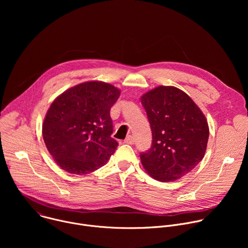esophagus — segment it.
<instances>
[{"instance_id":"1","label":"esophagus","mask_w":248,"mask_h":248,"mask_svg":"<svg viewBox=\"0 0 248 248\" xmlns=\"http://www.w3.org/2000/svg\"><path fill=\"white\" fill-rule=\"evenodd\" d=\"M124 143H126V144H133L134 143V138L131 135H128L124 139Z\"/></svg>"}]
</instances>
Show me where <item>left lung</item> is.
<instances>
[{"label": "left lung", "instance_id": "8db88e82", "mask_svg": "<svg viewBox=\"0 0 248 248\" xmlns=\"http://www.w3.org/2000/svg\"><path fill=\"white\" fill-rule=\"evenodd\" d=\"M152 130L151 148L140 153L153 179L173 182L203 159L209 138L205 116L193 100L173 86H159L141 97Z\"/></svg>", "mask_w": 248, "mask_h": 248}]
</instances>
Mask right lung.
Instances as JSON below:
<instances>
[{
  "label": "right lung",
  "instance_id": "right-lung-1",
  "mask_svg": "<svg viewBox=\"0 0 248 248\" xmlns=\"http://www.w3.org/2000/svg\"><path fill=\"white\" fill-rule=\"evenodd\" d=\"M120 94L112 84L89 81L67 89L51 104L42 134L62 170L85 174L109 161L119 145L111 136L110 110Z\"/></svg>",
  "mask_w": 248,
  "mask_h": 248
}]
</instances>
